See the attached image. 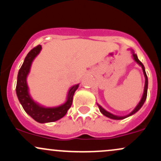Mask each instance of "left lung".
Returning <instances> with one entry per match:
<instances>
[{"label": "left lung", "mask_w": 161, "mask_h": 161, "mask_svg": "<svg viewBox=\"0 0 161 161\" xmlns=\"http://www.w3.org/2000/svg\"><path fill=\"white\" fill-rule=\"evenodd\" d=\"M130 50L131 53H132V58H133V60L136 61L137 64L139 65L140 66L142 67V71H143V73H144V76H145V87H144V92H143V95H142V97L141 100H140V101L138 102V104H137V106L136 107V108H134V110H132V112L129 113V114H127V115L125 116H117V115H115V114H113L111 113L108 112V110H106L104 108H102V107L99 104H97V106H98L99 108V110L100 111H101V114H103V115H104L105 116H107V117L110 118V119H116V120H119V119H125V118H127L129 117V116L133 115V114H136V113H137L138 110H140V109L142 108V107L143 106L144 103L146 101V98H147V86H148V80H147V75H146V73H145V66H144L143 64H142V63L139 60H138V56L136 53H135L134 51L132 49H129Z\"/></svg>", "instance_id": "left-lung-1"}]
</instances>
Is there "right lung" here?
<instances>
[{
	"label": "right lung",
	"instance_id": "right-lung-1",
	"mask_svg": "<svg viewBox=\"0 0 161 161\" xmlns=\"http://www.w3.org/2000/svg\"><path fill=\"white\" fill-rule=\"evenodd\" d=\"M42 47L38 45L31 50L25 57L17 75L16 92L18 100L27 114L38 123H51L61 119L66 115L73 103V95L79 84L70 87L68 90L65 102L56 107H46L35 101L29 93L27 77L30 73L31 66L36 57L39 54Z\"/></svg>",
	"mask_w": 161,
	"mask_h": 161
}]
</instances>
